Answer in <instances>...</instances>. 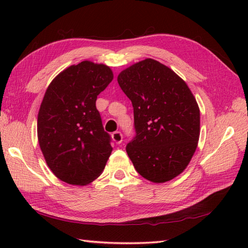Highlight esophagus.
I'll return each instance as SVG.
<instances>
[{"label": "esophagus", "instance_id": "1", "mask_svg": "<svg viewBox=\"0 0 248 248\" xmlns=\"http://www.w3.org/2000/svg\"><path fill=\"white\" fill-rule=\"evenodd\" d=\"M112 139L116 144H120L123 141V134L119 131H116V132L112 133Z\"/></svg>", "mask_w": 248, "mask_h": 248}]
</instances>
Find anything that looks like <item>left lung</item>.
<instances>
[{
	"label": "left lung",
	"mask_w": 248,
	"mask_h": 248,
	"mask_svg": "<svg viewBox=\"0 0 248 248\" xmlns=\"http://www.w3.org/2000/svg\"><path fill=\"white\" fill-rule=\"evenodd\" d=\"M117 81L133 105L135 138L127 154L141 177L170 181L186 170L197 148L200 112L186 83L152 59L121 71Z\"/></svg>",
	"instance_id": "8db88e82"
}]
</instances>
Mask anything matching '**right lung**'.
I'll return each mask as SVG.
<instances>
[{
    "instance_id": "1",
    "label": "right lung",
    "mask_w": 248,
    "mask_h": 248,
    "mask_svg": "<svg viewBox=\"0 0 248 248\" xmlns=\"http://www.w3.org/2000/svg\"><path fill=\"white\" fill-rule=\"evenodd\" d=\"M113 78L108 66L84 61L62 70L46 88L37 136L46 165L60 180L87 186L102 173L113 148L96 100Z\"/></svg>"
}]
</instances>
